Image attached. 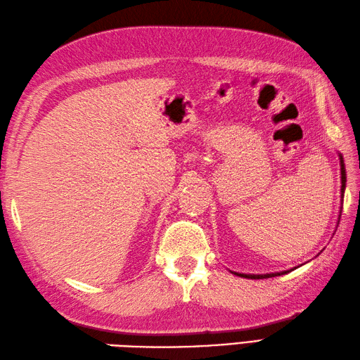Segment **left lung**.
<instances>
[{
    "mask_svg": "<svg viewBox=\"0 0 360 360\" xmlns=\"http://www.w3.org/2000/svg\"><path fill=\"white\" fill-rule=\"evenodd\" d=\"M339 160H340V181H342V186H340V197H342V202H343V193H345V186H347V172H345V163H343V157L342 154H339ZM339 220H340V214H339ZM290 273V271H282V273H271V274H240V273H234L236 276H240L245 278H268V277H276V276H282Z\"/></svg>",
    "mask_w": 360,
    "mask_h": 360,
    "instance_id": "obj_1",
    "label": "left lung"
}]
</instances>
